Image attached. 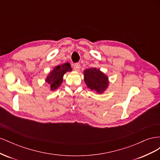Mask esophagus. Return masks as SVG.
I'll use <instances>...</instances> for the list:
<instances>
[{
	"label": "esophagus",
	"mask_w": 160,
	"mask_h": 160,
	"mask_svg": "<svg viewBox=\"0 0 160 160\" xmlns=\"http://www.w3.org/2000/svg\"><path fill=\"white\" fill-rule=\"evenodd\" d=\"M73 68L75 69V71H79V69H80V64L79 63V62H77V63H75L73 66Z\"/></svg>",
	"instance_id": "esophagus-1"
}]
</instances>
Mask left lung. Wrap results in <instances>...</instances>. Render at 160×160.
I'll return each instance as SVG.
<instances>
[{
    "label": "left lung",
    "instance_id": "8db88e82",
    "mask_svg": "<svg viewBox=\"0 0 160 160\" xmlns=\"http://www.w3.org/2000/svg\"><path fill=\"white\" fill-rule=\"evenodd\" d=\"M84 81L88 88L100 94L103 93L109 85L107 75L96 68H89L84 71Z\"/></svg>",
    "mask_w": 160,
    "mask_h": 160
}]
</instances>
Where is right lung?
Listing matches in <instances>:
<instances>
[{
	"instance_id": "1",
	"label": "right lung",
	"mask_w": 160,
	"mask_h": 160,
	"mask_svg": "<svg viewBox=\"0 0 160 160\" xmlns=\"http://www.w3.org/2000/svg\"><path fill=\"white\" fill-rule=\"evenodd\" d=\"M72 68L69 62L61 65H57L48 75L46 82L50 85L51 90L54 91L61 85L62 82V77L67 71H71Z\"/></svg>"
}]
</instances>
